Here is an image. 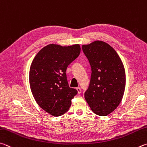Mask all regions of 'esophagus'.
<instances>
[{"mask_svg":"<svg viewBox=\"0 0 147 147\" xmlns=\"http://www.w3.org/2000/svg\"><path fill=\"white\" fill-rule=\"evenodd\" d=\"M76 90H77V91H78V94H80L81 93V89L80 87H76Z\"/></svg>","mask_w":147,"mask_h":147,"instance_id":"1","label":"esophagus"}]
</instances>
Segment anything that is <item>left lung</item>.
<instances>
[{"label":"left lung","instance_id":"left-lung-1","mask_svg":"<svg viewBox=\"0 0 147 147\" xmlns=\"http://www.w3.org/2000/svg\"><path fill=\"white\" fill-rule=\"evenodd\" d=\"M82 48L92 71L85 99L93 113L105 116L118 107L123 96V64L116 51L105 42L96 40Z\"/></svg>","mask_w":147,"mask_h":147}]
</instances>
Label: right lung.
<instances>
[{
    "instance_id": "add662e5",
    "label": "right lung",
    "mask_w": 147,
    "mask_h": 147,
    "mask_svg": "<svg viewBox=\"0 0 147 147\" xmlns=\"http://www.w3.org/2000/svg\"><path fill=\"white\" fill-rule=\"evenodd\" d=\"M80 50L79 44H49L37 53L31 63L29 85L32 94L37 104L53 116L65 114L70 108L71 100L78 93L69 87L65 72Z\"/></svg>"
}]
</instances>
